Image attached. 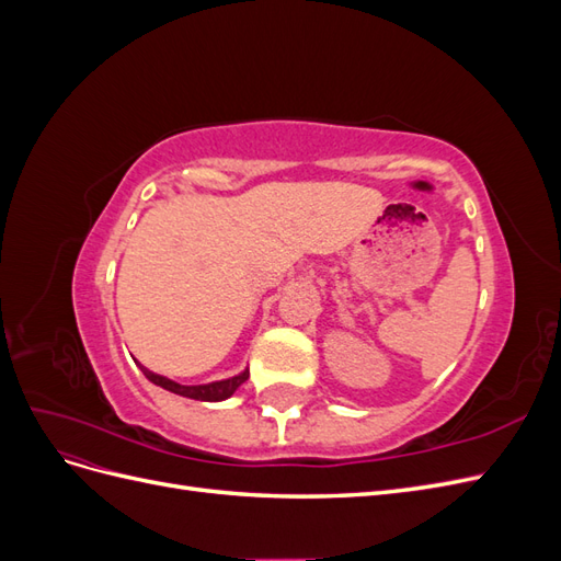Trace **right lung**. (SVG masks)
I'll return each mask as SVG.
<instances>
[{
    "instance_id": "1",
    "label": "right lung",
    "mask_w": 561,
    "mask_h": 561,
    "mask_svg": "<svg viewBox=\"0 0 561 561\" xmlns=\"http://www.w3.org/2000/svg\"><path fill=\"white\" fill-rule=\"evenodd\" d=\"M142 371H145V377H147L151 383H157V386H161V388H165V390H171V393H175V396L192 398V400H203V402H219V400L231 398L233 390L239 388L241 383H245L248 377H250V371L245 369V371H241V375H236V377H231V379L203 383V386H182V383H178V381H173V379H165V377H161V375H154V371H149V369H145V367H142Z\"/></svg>"
}]
</instances>
